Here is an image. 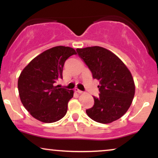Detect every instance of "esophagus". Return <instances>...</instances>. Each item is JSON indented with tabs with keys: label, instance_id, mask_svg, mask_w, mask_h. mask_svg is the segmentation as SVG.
I'll return each mask as SVG.
<instances>
[{
	"label": "esophagus",
	"instance_id": "esophagus-1",
	"mask_svg": "<svg viewBox=\"0 0 158 158\" xmlns=\"http://www.w3.org/2000/svg\"><path fill=\"white\" fill-rule=\"evenodd\" d=\"M75 92H77V93L79 94H82V93H83V92L81 91V90H79V89H78V88H76V89H75Z\"/></svg>",
	"mask_w": 158,
	"mask_h": 158
}]
</instances>
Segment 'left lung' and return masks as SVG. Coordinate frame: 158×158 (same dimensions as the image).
<instances>
[{"label": "left lung", "instance_id": "1", "mask_svg": "<svg viewBox=\"0 0 158 158\" xmlns=\"http://www.w3.org/2000/svg\"><path fill=\"white\" fill-rule=\"evenodd\" d=\"M77 51L94 79L99 81V97L86 110L88 117L97 123L108 124L123 117L131 106L135 94L132 75L114 52L99 46L77 48Z\"/></svg>", "mask_w": 158, "mask_h": 158}]
</instances>
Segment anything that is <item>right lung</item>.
<instances>
[{"label":"right lung","instance_id":"add662e5","mask_svg":"<svg viewBox=\"0 0 158 158\" xmlns=\"http://www.w3.org/2000/svg\"><path fill=\"white\" fill-rule=\"evenodd\" d=\"M76 54L70 47H54L36 56L23 69L18 80L19 97L35 119L51 123L65 116L74 92L54 84L62 79L65 61Z\"/></svg>","mask_w":158,"mask_h":158}]
</instances>
